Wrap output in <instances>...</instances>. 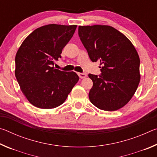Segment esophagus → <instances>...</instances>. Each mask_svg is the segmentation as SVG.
Returning a JSON list of instances; mask_svg holds the SVG:
<instances>
[{
    "mask_svg": "<svg viewBox=\"0 0 157 157\" xmlns=\"http://www.w3.org/2000/svg\"><path fill=\"white\" fill-rule=\"evenodd\" d=\"M78 75L81 79L85 78H86V77H87V75L86 73H78Z\"/></svg>",
    "mask_w": 157,
    "mask_h": 157,
    "instance_id": "34e87169",
    "label": "esophagus"
}]
</instances>
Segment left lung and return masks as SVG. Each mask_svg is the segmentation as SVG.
I'll list each match as a JSON object with an SVG mask.
<instances>
[{
	"instance_id": "left-lung-1",
	"label": "left lung",
	"mask_w": 157,
	"mask_h": 157,
	"mask_svg": "<svg viewBox=\"0 0 157 157\" xmlns=\"http://www.w3.org/2000/svg\"><path fill=\"white\" fill-rule=\"evenodd\" d=\"M78 34L93 62L98 60L101 75L89 74L93 86L89 100L98 109L118 110L132 99L139 86L140 59L123 33L109 25H79Z\"/></svg>"
}]
</instances>
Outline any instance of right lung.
I'll list each match as a JSON object with an SVG mask.
<instances>
[{
    "mask_svg": "<svg viewBox=\"0 0 157 157\" xmlns=\"http://www.w3.org/2000/svg\"><path fill=\"white\" fill-rule=\"evenodd\" d=\"M76 28V25L41 26L29 34L18 48L15 76L21 91L34 107L45 109L59 107L78 82L76 73L53 66Z\"/></svg>",
    "mask_w": 157,
    "mask_h": 157,
    "instance_id": "1",
    "label": "right lung"
}]
</instances>
